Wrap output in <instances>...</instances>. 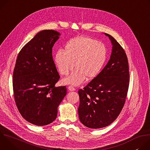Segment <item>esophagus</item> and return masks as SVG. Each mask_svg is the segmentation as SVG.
<instances>
[{
    "label": "esophagus",
    "instance_id": "esophagus-1",
    "mask_svg": "<svg viewBox=\"0 0 150 150\" xmlns=\"http://www.w3.org/2000/svg\"><path fill=\"white\" fill-rule=\"evenodd\" d=\"M68 89H69V91H75V90H76V89H75L74 87H73L72 86H71V85H70V86H69V87H68Z\"/></svg>",
    "mask_w": 150,
    "mask_h": 150
}]
</instances>
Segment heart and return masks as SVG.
<instances>
[{
	"instance_id": "b5f03b06",
	"label": "heart",
	"mask_w": 150,
	"mask_h": 150,
	"mask_svg": "<svg viewBox=\"0 0 150 150\" xmlns=\"http://www.w3.org/2000/svg\"><path fill=\"white\" fill-rule=\"evenodd\" d=\"M107 57V51L101 42L87 37H78L70 40L65 47V52L59 50L54 60L59 71L69 76L64 79L65 83L78 85L86 78H94L102 69Z\"/></svg>"
}]
</instances>
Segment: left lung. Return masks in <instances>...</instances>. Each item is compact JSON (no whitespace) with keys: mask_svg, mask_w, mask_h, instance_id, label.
<instances>
[{"mask_svg":"<svg viewBox=\"0 0 150 150\" xmlns=\"http://www.w3.org/2000/svg\"><path fill=\"white\" fill-rule=\"evenodd\" d=\"M113 45L105 67L83 89H79L78 115L81 123L98 129L113 123L122 111L129 85L127 57L123 47L105 33Z\"/></svg>","mask_w":150,"mask_h":150,"instance_id":"left-lung-1","label":"left lung"}]
</instances>
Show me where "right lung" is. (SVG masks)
<instances>
[{
    "label": "right lung",
    "instance_id": "obj_1",
    "mask_svg": "<svg viewBox=\"0 0 150 150\" xmlns=\"http://www.w3.org/2000/svg\"><path fill=\"white\" fill-rule=\"evenodd\" d=\"M60 34L46 30L38 33L22 48L13 72L14 100L19 112L37 126L53 122L57 108L67 95V87H55L60 79L52 47Z\"/></svg>",
    "mask_w": 150,
    "mask_h": 150
}]
</instances>
